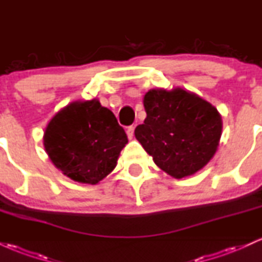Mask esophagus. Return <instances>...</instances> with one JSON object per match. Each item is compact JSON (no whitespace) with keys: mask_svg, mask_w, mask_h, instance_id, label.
<instances>
[{"mask_svg":"<svg viewBox=\"0 0 262 262\" xmlns=\"http://www.w3.org/2000/svg\"><path fill=\"white\" fill-rule=\"evenodd\" d=\"M134 129L135 127H133V125H130V127L127 128V135L129 139H132V138L134 137Z\"/></svg>","mask_w":262,"mask_h":262,"instance_id":"esophagus-1","label":"esophagus"}]
</instances>
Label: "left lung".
Returning a JSON list of instances; mask_svg holds the SVG:
<instances>
[{"label": "left lung", "mask_w": 262, "mask_h": 262, "mask_svg": "<svg viewBox=\"0 0 262 262\" xmlns=\"http://www.w3.org/2000/svg\"><path fill=\"white\" fill-rule=\"evenodd\" d=\"M143 103L146 118L134 134L155 164L175 179L203 169L221 140L223 123L217 108L180 87L149 90Z\"/></svg>", "instance_id": "left-lung-1"}]
</instances>
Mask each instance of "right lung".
<instances>
[{
  "label": "right lung",
  "instance_id": "right-lung-1",
  "mask_svg": "<svg viewBox=\"0 0 262 262\" xmlns=\"http://www.w3.org/2000/svg\"><path fill=\"white\" fill-rule=\"evenodd\" d=\"M43 143L65 176L96 185L117 166L128 138L116 116L93 98L74 101L60 110L48 123Z\"/></svg>",
  "mask_w": 262,
  "mask_h": 262
}]
</instances>
